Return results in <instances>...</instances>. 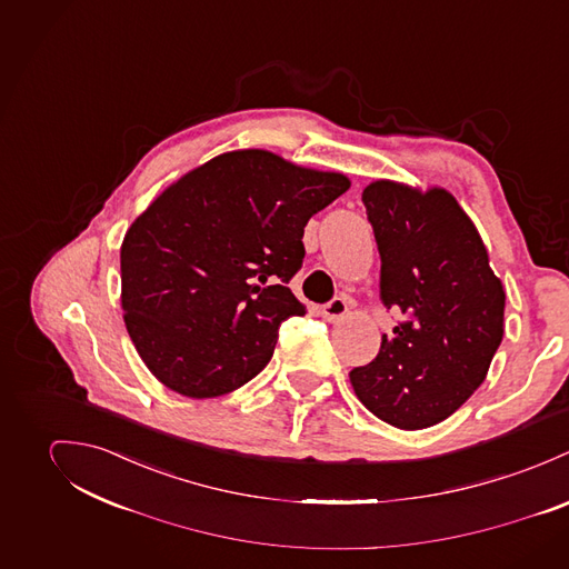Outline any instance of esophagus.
<instances>
[{"label": "esophagus", "instance_id": "esophagus-1", "mask_svg": "<svg viewBox=\"0 0 569 569\" xmlns=\"http://www.w3.org/2000/svg\"><path fill=\"white\" fill-rule=\"evenodd\" d=\"M347 301L345 299H340V297H336V299H331L327 306H322V310H320V315L325 320H329V322H336V320H340V318H345L347 315Z\"/></svg>", "mask_w": 569, "mask_h": 569}]
</instances>
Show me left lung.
Listing matches in <instances>:
<instances>
[{
	"label": "left lung",
	"instance_id": "1",
	"mask_svg": "<svg viewBox=\"0 0 569 569\" xmlns=\"http://www.w3.org/2000/svg\"><path fill=\"white\" fill-rule=\"evenodd\" d=\"M362 202L381 257V303L406 320L349 379L378 419L423 430L453 415L487 378L505 336V286L449 191L381 179L365 188Z\"/></svg>",
	"mask_w": 569,
	"mask_h": 569
}]
</instances>
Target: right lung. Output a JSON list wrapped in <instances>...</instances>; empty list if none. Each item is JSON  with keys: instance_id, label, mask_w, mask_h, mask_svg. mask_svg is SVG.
Instances as JSON below:
<instances>
[{"instance_id": "right-lung-1", "label": "right lung", "mask_w": 569, "mask_h": 569, "mask_svg": "<svg viewBox=\"0 0 569 569\" xmlns=\"http://www.w3.org/2000/svg\"><path fill=\"white\" fill-rule=\"evenodd\" d=\"M349 188L340 172L251 148L159 193L120 251L124 322L150 373L191 399L253 379L281 322L306 315L286 286L306 257V224Z\"/></svg>"}]
</instances>
